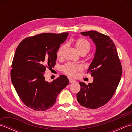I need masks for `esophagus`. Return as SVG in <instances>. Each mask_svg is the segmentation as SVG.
<instances>
[{
  "label": "esophagus",
  "mask_w": 132,
  "mask_h": 132,
  "mask_svg": "<svg viewBox=\"0 0 132 132\" xmlns=\"http://www.w3.org/2000/svg\"><path fill=\"white\" fill-rule=\"evenodd\" d=\"M75 79H72V78H69V82H70V83H74V82H75Z\"/></svg>",
  "instance_id": "esophagus-1"
}]
</instances>
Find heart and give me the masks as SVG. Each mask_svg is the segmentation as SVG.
<instances>
[{"label":"heart","instance_id":"obj_1","mask_svg":"<svg viewBox=\"0 0 132 132\" xmlns=\"http://www.w3.org/2000/svg\"><path fill=\"white\" fill-rule=\"evenodd\" d=\"M66 45H63L59 47L57 51V56L58 58H61L63 55V52L66 48ZM75 47L80 54H86L91 49V45L89 41L85 38H80L78 39L75 43ZM82 68L80 65L74 64L71 63H68L64 64L62 68V70L66 74L71 77L76 76L78 71L82 70Z\"/></svg>","mask_w":132,"mask_h":132}]
</instances>
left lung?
Returning a JSON list of instances; mask_svg holds the SVG:
<instances>
[{"instance_id": "1", "label": "left lung", "mask_w": 132, "mask_h": 132, "mask_svg": "<svg viewBox=\"0 0 132 132\" xmlns=\"http://www.w3.org/2000/svg\"><path fill=\"white\" fill-rule=\"evenodd\" d=\"M89 36L96 45L94 60L88 72L94 77L88 85L79 82L77 100L84 107L96 109L105 105L113 96L121 79L122 70L115 45L109 36L95 30L81 32Z\"/></svg>"}]
</instances>
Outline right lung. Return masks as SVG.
Masks as SVG:
<instances>
[{"label": "right lung", "mask_w": 132, "mask_h": 132, "mask_svg": "<svg viewBox=\"0 0 132 132\" xmlns=\"http://www.w3.org/2000/svg\"><path fill=\"white\" fill-rule=\"evenodd\" d=\"M68 33H41L27 37L19 44L14 55L11 79L22 102L35 111H44L54 104L57 96L69 84L61 75L52 82L45 79L46 68H53L57 51Z\"/></svg>", "instance_id": "right-lung-1"}]
</instances>
